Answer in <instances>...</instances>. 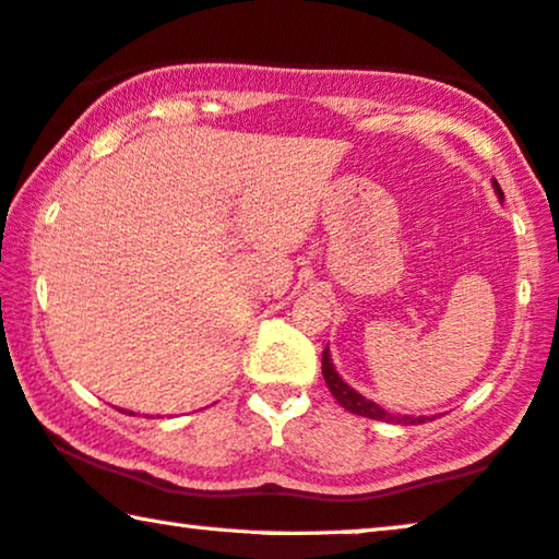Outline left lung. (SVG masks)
Here are the masks:
<instances>
[{"mask_svg": "<svg viewBox=\"0 0 559 559\" xmlns=\"http://www.w3.org/2000/svg\"><path fill=\"white\" fill-rule=\"evenodd\" d=\"M492 187H495V194L500 197V202H502L504 192L500 190V185H497V179H492ZM322 374L332 392V397L337 400L347 412H355V415H359V417L380 419V423H392V425H423L429 419V417H412V415H392V412L380 407L377 402L362 397V394H359L355 388H349V384L340 377L337 369H334L332 357H330V347H324V352H322Z\"/></svg>", "mask_w": 559, "mask_h": 559, "instance_id": "1", "label": "left lung"}]
</instances>
